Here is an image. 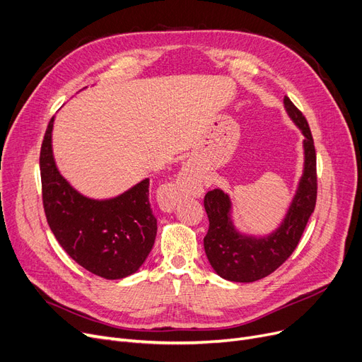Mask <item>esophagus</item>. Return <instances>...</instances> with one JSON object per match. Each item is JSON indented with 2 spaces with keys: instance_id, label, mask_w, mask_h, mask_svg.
Listing matches in <instances>:
<instances>
[{
  "instance_id": "1",
  "label": "esophagus",
  "mask_w": 362,
  "mask_h": 362,
  "mask_svg": "<svg viewBox=\"0 0 362 362\" xmlns=\"http://www.w3.org/2000/svg\"><path fill=\"white\" fill-rule=\"evenodd\" d=\"M200 187L202 185H200L199 180L194 177L193 170L190 168L182 169V172L180 173V178L177 180V182L173 184V185H170L169 189L166 190L165 206L166 208H173L181 197L193 196V194L199 193Z\"/></svg>"
}]
</instances>
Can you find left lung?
Here are the masks:
<instances>
[{"instance_id":"1","label":"left lung","mask_w":362,"mask_h":362,"mask_svg":"<svg viewBox=\"0 0 362 362\" xmlns=\"http://www.w3.org/2000/svg\"><path fill=\"white\" fill-rule=\"evenodd\" d=\"M284 105L305 136V166L281 226L266 236L243 235L233 224L231 200L227 193L215 189L208 192L204 200L209 218L208 233L204 238L206 257L212 269L231 282L258 281L284 264L298 245L316 205V153L310 129L305 115L288 96L284 98Z\"/></svg>"}]
</instances>
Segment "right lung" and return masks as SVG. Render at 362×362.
Listing matches in <instances>:
<instances>
[{"mask_svg":"<svg viewBox=\"0 0 362 362\" xmlns=\"http://www.w3.org/2000/svg\"><path fill=\"white\" fill-rule=\"evenodd\" d=\"M54 117L41 144L42 205L56 240L86 270L105 279L134 274L148 257L157 233L146 178L111 199H90L72 187L52 150Z\"/></svg>","mask_w":362,"mask_h":362,"instance_id":"right-lung-1","label":"right lung"}]
</instances>
